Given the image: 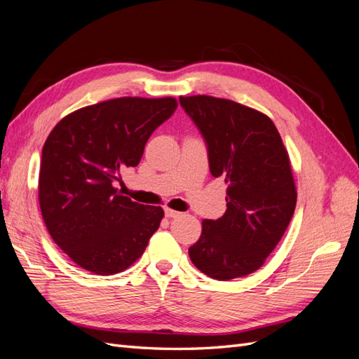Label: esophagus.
Wrapping results in <instances>:
<instances>
[{"mask_svg":"<svg viewBox=\"0 0 359 359\" xmlns=\"http://www.w3.org/2000/svg\"><path fill=\"white\" fill-rule=\"evenodd\" d=\"M165 214H166V217H169V219H175V217L181 215L180 211H175V210H172V208H165Z\"/></svg>","mask_w":359,"mask_h":359,"instance_id":"esophagus-1","label":"esophagus"}]
</instances>
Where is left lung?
Segmentation results:
<instances>
[{
    "label": "left lung",
    "instance_id": "1",
    "mask_svg": "<svg viewBox=\"0 0 359 359\" xmlns=\"http://www.w3.org/2000/svg\"><path fill=\"white\" fill-rule=\"evenodd\" d=\"M208 145L212 177L227 184L223 217L202 220L189 248L193 265L215 280L255 273L285 235L297 205L287 149L269 116L212 95L180 97Z\"/></svg>",
    "mask_w": 359,
    "mask_h": 359
}]
</instances>
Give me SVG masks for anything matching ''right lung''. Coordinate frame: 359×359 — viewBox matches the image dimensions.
Wrapping results in <instances>:
<instances>
[{
  "mask_svg": "<svg viewBox=\"0 0 359 359\" xmlns=\"http://www.w3.org/2000/svg\"><path fill=\"white\" fill-rule=\"evenodd\" d=\"M177 99L119 97L64 116L41 151L39 203L46 229L73 262L99 276L132 266L165 215L114 187L139 165L154 130Z\"/></svg>",
  "mask_w": 359,
  "mask_h": 359,
  "instance_id": "obj_1",
  "label": "right lung"
}]
</instances>
